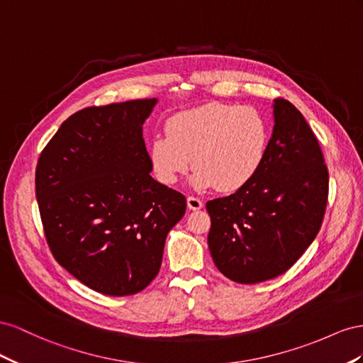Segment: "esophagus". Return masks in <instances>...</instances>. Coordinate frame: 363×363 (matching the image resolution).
Wrapping results in <instances>:
<instances>
[{
    "label": "esophagus",
    "instance_id": "obj_1",
    "mask_svg": "<svg viewBox=\"0 0 363 363\" xmlns=\"http://www.w3.org/2000/svg\"><path fill=\"white\" fill-rule=\"evenodd\" d=\"M187 205H189V208L193 210V211H198V210H201L202 206H203L202 201L198 199V198H194V196H189V198H187Z\"/></svg>",
    "mask_w": 363,
    "mask_h": 363
}]
</instances>
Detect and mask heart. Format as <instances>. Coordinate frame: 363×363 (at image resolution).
I'll use <instances>...</instances> for the list:
<instances>
[{
    "instance_id": "obj_1",
    "label": "heart",
    "mask_w": 363,
    "mask_h": 363,
    "mask_svg": "<svg viewBox=\"0 0 363 363\" xmlns=\"http://www.w3.org/2000/svg\"><path fill=\"white\" fill-rule=\"evenodd\" d=\"M167 135L155 137L153 169L165 184H174L196 169L190 184L196 190L243 189L260 170L269 146V128L260 112L223 103L182 111L167 123Z\"/></svg>"
}]
</instances>
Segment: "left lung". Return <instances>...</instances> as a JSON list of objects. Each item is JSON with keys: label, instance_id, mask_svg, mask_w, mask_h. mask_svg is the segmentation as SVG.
I'll return each mask as SVG.
<instances>
[{"label": "left lung", "instance_id": "left-lung-1", "mask_svg": "<svg viewBox=\"0 0 363 363\" xmlns=\"http://www.w3.org/2000/svg\"><path fill=\"white\" fill-rule=\"evenodd\" d=\"M274 121L258 173L234 194L206 202L213 262L240 284L291 269L315 240L327 206L328 170L303 113L275 99Z\"/></svg>", "mask_w": 363, "mask_h": 363}]
</instances>
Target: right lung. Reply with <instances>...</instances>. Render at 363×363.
<instances>
[{"instance_id":"obj_1","label":"right lung","mask_w":363,"mask_h":363,"mask_svg":"<svg viewBox=\"0 0 363 363\" xmlns=\"http://www.w3.org/2000/svg\"><path fill=\"white\" fill-rule=\"evenodd\" d=\"M157 99L91 106L60 124L36 165V199L57 263L92 291L141 292L158 275L185 196L155 181L143 124Z\"/></svg>"}]
</instances>
